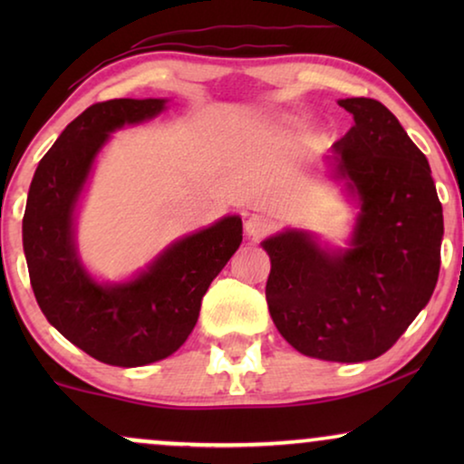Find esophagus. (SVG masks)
<instances>
[{"instance_id": "1", "label": "esophagus", "mask_w": 464, "mask_h": 464, "mask_svg": "<svg viewBox=\"0 0 464 464\" xmlns=\"http://www.w3.org/2000/svg\"><path fill=\"white\" fill-rule=\"evenodd\" d=\"M272 230V219L266 215H251L245 221V232L249 238H262Z\"/></svg>"}]
</instances>
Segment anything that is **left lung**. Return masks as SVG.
<instances>
[{
    "mask_svg": "<svg viewBox=\"0 0 464 464\" xmlns=\"http://www.w3.org/2000/svg\"><path fill=\"white\" fill-rule=\"evenodd\" d=\"M353 129L325 158L359 207L348 246L287 227L266 238V300L306 357L361 363L395 344L427 306L441 266L443 211L429 160L376 99H340Z\"/></svg>",
    "mask_w": 464,
    "mask_h": 464,
    "instance_id": "8db88e82",
    "label": "left lung"
}]
</instances>
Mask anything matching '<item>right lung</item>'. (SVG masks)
<instances>
[{
    "label": "right lung",
    "instance_id": "right-lung-1",
    "mask_svg": "<svg viewBox=\"0 0 464 464\" xmlns=\"http://www.w3.org/2000/svg\"><path fill=\"white\" fill-rule=\"evenodd\" d=\"M169 99L91 105L37 164L23 218L31 287L50 325L101 363L139 367L167 359L198 321L208 285L243 243V221L226 215L177 238L130 278L101 283L82 262L75 215L99 151L124 126L160 116Z\"/></svg>",
    "mask_w": 464,
    "mask_h": 464
}]
</instances>
